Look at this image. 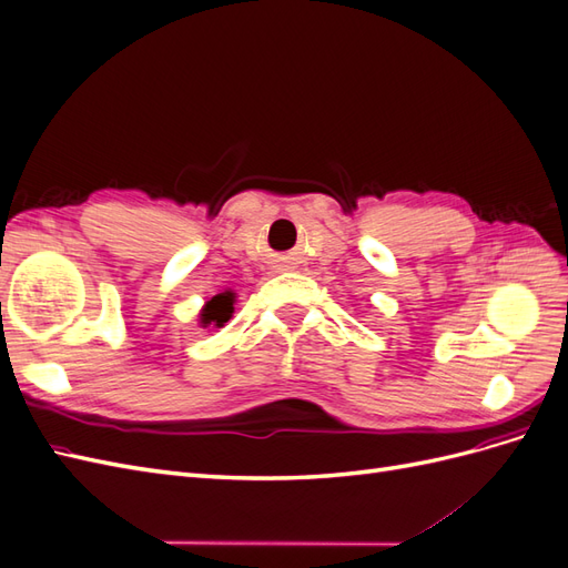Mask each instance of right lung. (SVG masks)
Wrapping results in <instances>:
<instances>
[{
  "label": "right lung",
  "instance_id": "1",
  "mask_svg": "<svg viewBox=\"0 0 568 568\" xmlns=\"http://www.w3.org/2000/svg\"><path fill=\"white\" fill-rule=\"evenodd\" d=\"M234 313V294L232 291H225V294L213 296L209 303L203 305L201 311V326H225V322H230Z\"/></svg>",
  "mask_w": 568,
  "mask_h": 568
}]
</instances>
